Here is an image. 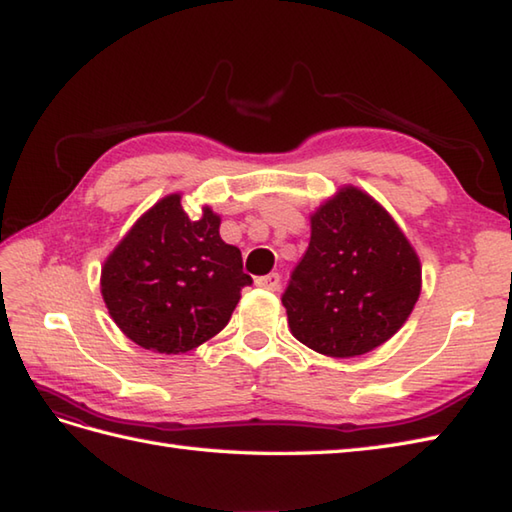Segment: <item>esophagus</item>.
Segmentation results:
<instances>
[{"instance_id":"obj_1","label":"esophagus","mask_w":512,"mask_h":512,"mask_svg":"<svg viewBox=\"0 0 512 512\" xmlns=\"http://www.w3.org/2000/svg\"><path fill=\"white\" fill-rule=\"evenodd\" d=\"M279 282H282V277H279L277 273L262 275V277L255 279V284H257L259 288H264V290H277V288H279Z\"/></svg>"}]
</instances>
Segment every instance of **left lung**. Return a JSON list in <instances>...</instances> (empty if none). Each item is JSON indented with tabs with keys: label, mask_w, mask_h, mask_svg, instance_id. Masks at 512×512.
I'll return each instance as SVG.
<instances>
[{
	"label": "left lung",
	"mask_w": 512,
	"mask_h": 512,
	"mask_svg": "<svg viewBox=\"0 0 512 512\" xmlns=\"http://www.w3.org/2000/svg\"><path fill=\"white\" fill-rule=\"evenodd\" d=\"M422 293V264L395 219L346 186L310 217L308 250L282 295L299 342L357 357L388 342Z\"/></svg>",
	"instance_id": "obj_1"
}]
</instances>
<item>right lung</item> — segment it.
Wrapping results in <instances>:
<instances>
[{
	"instance_id": "right-lung-1",
	"label": "right lung",
	"mask_w": 512,
	"mask_h": 512,
	"mask_svg": "<svg viewBox=\"0 0 512 512\" xmlns=\"http://www.w3.org/2000/svg\"><path fill=\"white\" fill-rule=\"evenodd\" d=\"M179 199H159L102 266V297L115 324L137 346L166 355L215 337L253 284L239 248L219 237V215L206 206L190 219Z\"/></svg>"
}]
</instances>
